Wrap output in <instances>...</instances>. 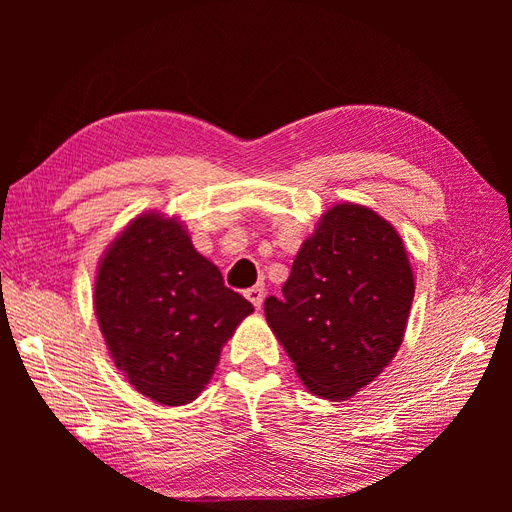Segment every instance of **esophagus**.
<instances>
[{
  "label": "esophagus",
  "mask_w": 512,
  "mask_h": 512,
  "mask_svg": "<svg viewBox=\"0 0 512 512\" xmlns=\"http://www.w3.org/2000/svg\"><path fill=\"white\" fill-rule=\"evenodd\" d=\"M245 297L252 301V305H254L256 309H260V305H262V299H265V286L258 284V286L250 288V290H245Z\"/></svg>",
  "instance_id": "34e87169"
}]
</instances>
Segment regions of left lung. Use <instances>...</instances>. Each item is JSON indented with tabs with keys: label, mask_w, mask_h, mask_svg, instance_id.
Returning <instances> with one entry per match:
<instances>
[{
	"label": "left lung",
	"mask_w": 512,
	"mask_h": 512,
	"mask_svg": "<svg viewBox=\"0 0 512 512\" xmlns=\"http://www.w3.org/2000/svg\"><path fill=\"white\" fill-rule=\"evenodd\" d=\"M414 275L397 230L363 205H335L292 262L265 316L309 391L348 399L397 354Z\"/></svg>",
	"instance_id": "8db88e82"
}]
</instances>
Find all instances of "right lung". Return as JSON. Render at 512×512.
<instances>
[{"mask_svg": "<svg viewBox=\"0 0 512 512\" xmlns=\"http://www.w3.org/2000/svg\"><path fill=\"white\" fill-rule=\"evenodd\" d=\"M94 307L117 369L164 406L198 397L226 339L254 312L194 250L188 230L160 213L138 215L108 247Z\"/></svg>", "mask_w": 512, "mask_h": 512, "instance_id": "1", "label": "right lung"}]
</instances>
